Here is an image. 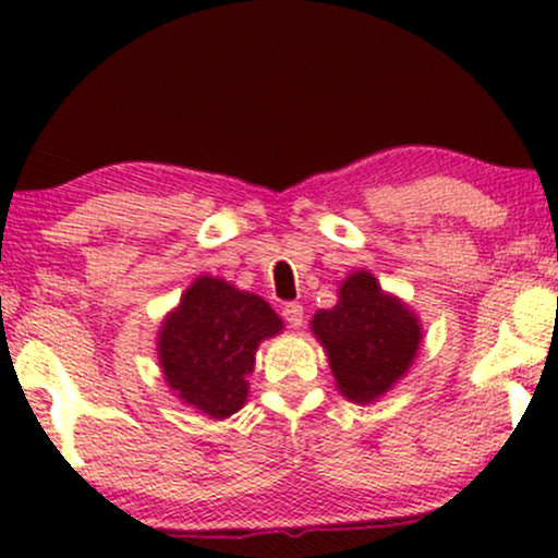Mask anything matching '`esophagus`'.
<instances>
[{
    "instance_id": "obj_1",
    "label": "esophagus",
    "mask_w": 558,
    "mask_h": 558,
    "mask_svg": "<svg viewBox=\"0 0 558 558\" xmlns=\"http://www.w3.org/2000/svg\"><path fill=\"white\" fill-rule=\"evenodd\" d=\"M280 315H283L288 328H301V323H304V306L299 301H291V304H283Z\"/></svg>"
}]
</instances>
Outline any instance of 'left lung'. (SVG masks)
I'll list each match as a JSON object with an SVG mask.
<instances>
[{"label": "left lung", "mask_w": 558, "mask_h": 558, "mask_svg": "<svg viewBox=\"0 0 558 558\" xmlns=\"http://www.w3.org/2000/svg\"><path fill=\"white\" fill-rule=\"evenodd\" d=\"M328 351L338 388L351 401H373L407 373L420 349V323L369 272H354L332 310L312 319Z\"/></svg>", "instance_id": "left-lung-1"}]
</instances>
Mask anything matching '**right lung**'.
<instances>
[{"label": "right lung", "mask_w": 558, "mask_h": 558, "mask_svg": "<svg viewBox=\"0 0 558 558\" xmlns=\"http://www.w3.org/2000/svg\"><path fill=\"white\" fill-rule=\"evenodd\" d=\"M280 328L267 301L204 275L159 330L168 386L198 412L230 417L246 401V375L259 341Z\"/></svg>", "instance_id": "obj_1"}]
</instances>
